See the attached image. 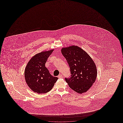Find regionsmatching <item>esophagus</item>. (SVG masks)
<instances>
[{
  "label": "esophagus",
  "mask_w": 123,
  "mask_h": 123,
  "mask_svg": "<svg viewBox=\"0 0 123 123\" xmlns=\"http://www.w3.org/2000/svg\"><path fill=\"white\" fill-rule=\"evenodd\" d=\"M58 77H59V78H62V77H63V76H62V75L60 74V75H59Z\"/></svg>",
  "instance_id": "1"
}]
</instances>
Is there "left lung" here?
I'll use <instances>...</instances> for the list:
<instances>
[{
  "label": "left lung",
  "instance_id": "1",
  "mask_svg": "<svg viewBox=\"0 0 123 123\" xmlns=\"http://www.w3.org/2000/svg\"><path fill=\"white\" fill-rule=\"evenodd\" d=\"M61 53L70 68V77H65V81L76 93H85L91 87L97 77L96 67L93 60L76 46L63 47Z\"/></svg>",
  "mask_w": 123,
  "mask_h": 123
}]
</instances>
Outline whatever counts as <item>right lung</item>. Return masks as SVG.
Masks as SVG:
<instances>
[{"label": "right lung", "mask_w": 123, "mask_h": 123, "mask_svg": "<svg viewBox=\"0 0 123 123\" xmlns=\"http://www.w3.org/2000/svg\"><path fill=\"white\" fill-rule=\"evenodd\" d=\"M54 50L36 54L30 59L25 68L24 76L30 88L38 94L47 93L53 88L58 78L53 76L45 66Z\"/></svg>", "instance_id": "right-lung-1"}]
</instances>
